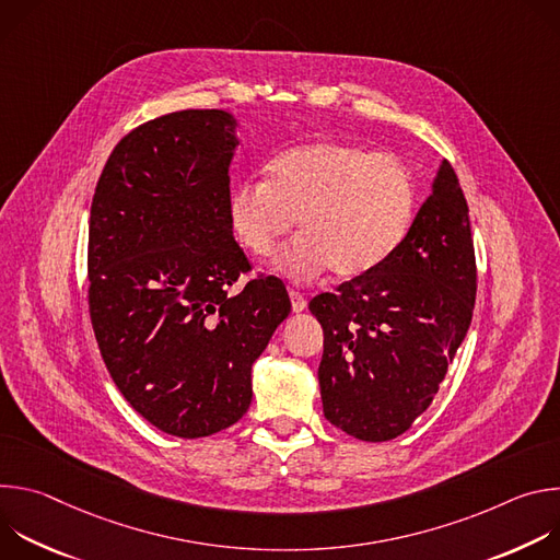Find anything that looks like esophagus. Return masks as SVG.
I'll list each match as a JSON object with an SVG mask.
<instances>
[{
  "label": "esophagus",
  "instance_id": "obj_1",
  "mask_svg": "<svg viewBox=\"0 0 560 560\" xmlns=\"http://www.w3.org/2000/svg\"><path fill=\"white\" fill-rule=\"evenodd\" d=\"M288 294H290V301H292V310H294V312H303V310L307 307V301H305V296H303L301 292L290 290Z\"/></svg>",
  "mask_w": 560,
  "mask_h": 560
}]
</instances>
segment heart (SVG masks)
<instances>
[{
    "label": "heart",
    "mask_w": 560,
    "mask_h": 560,
    "mask_svg": "<svg viewBox=\"0 0 560 560\" xmlns=\"http://www.w3.org/2000/svg\"><path fill=\"white\" fill-rule=\"evenodd\" d=\"M415 179L392 154L343 141H316L281 152L264 182L232 188L228 219L255 259H272L296 221L279 266L296 281L326 270L337 279L381 266L410 230Z\"/></svg>",
    "instance_id": "obj_1"
}]
</instances>
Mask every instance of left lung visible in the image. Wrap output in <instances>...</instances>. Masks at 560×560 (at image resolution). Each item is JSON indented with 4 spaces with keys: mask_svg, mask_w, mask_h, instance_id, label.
Returning <instances> with one entry per match:
<instances>
[{
    "mask_svg": "<svg viewBox=\"0 0 560 560\" xmlns=\"http://www.w3.org/2000/svg\"><path fill=\"white\" fill-rule=\"evenodd\" d=\"M476 299L469 210L443 162L408 234L374 270L310 301L324 328L326 419L378 443L410 430L463 343Z\"/></svg>",
    "mask_w": 560,
    "mask_h": 560,
    "instance_id": "8db88e82",
    "label": "left lung"
}]
</instances>
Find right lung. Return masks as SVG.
Returning <instances> with one entry per match:
<instances>
[{
	"instance_id": "right-lung-1",
	"label": "right lung",
	"mask_w": 560,
	"mask_h": 560,
	"mask_svg": "<svg viewBox=\"0 0 560 560\" xmlns=\"http://www.w3.org/2000/svg\"><path fill=\"white\" fill-rule=\"evenodd\" d=\"M236 117L182 110L110 152L89 228V305L104 363L156 430L201 439L242 419L253 363L290 314L275 277L228 288L250 264L228 219Z\"/></svg>"
}]
</instances>
